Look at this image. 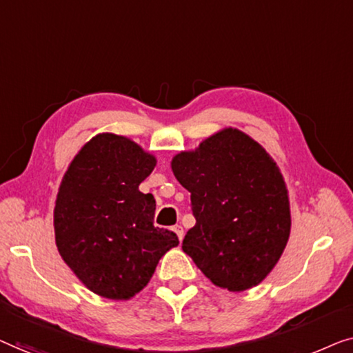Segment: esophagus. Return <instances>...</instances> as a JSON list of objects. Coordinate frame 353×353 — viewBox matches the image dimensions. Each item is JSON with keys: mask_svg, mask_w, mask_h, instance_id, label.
Instances as JSON below:
<instances>
[{"mask_svg": "<svg viewBox=\"0 0 353 353\" xmlns=\"http://www.w3.org/2000/svg\"><path fill=\"white\" fill-rule=\"evenodd\" d=\"M172 230H174V233L177 235L179 241H182V238H183V228H182L181 225H174V227H172Z\"/></svg>", "mask_w": 353, "mask_h": 353, "instance_id": "34e87169", "label": "esophagus"}]
</instances>
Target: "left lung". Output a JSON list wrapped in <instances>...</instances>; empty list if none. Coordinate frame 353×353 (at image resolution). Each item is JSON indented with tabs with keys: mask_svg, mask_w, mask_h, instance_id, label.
Masks as SVG:
<instances>
[{
	"mask_svg": "<svg viewBox=\"0 0 353 353\" xmlns=\"http://www.w3.org/2000/svg\"><path fill=\"white\" fill-rule=\"evenodd\" d=\"M172 172L190 192L195 227L182 250L216 286L259 285L283 254L291 230L288 190L276 163L238 129L208 137L172 158Z\"/></svg>",
	"mask_w": 353,
	"mask_h": 353,
	"instance_id": "1",
	"label": "left lung"
}]
</instances>
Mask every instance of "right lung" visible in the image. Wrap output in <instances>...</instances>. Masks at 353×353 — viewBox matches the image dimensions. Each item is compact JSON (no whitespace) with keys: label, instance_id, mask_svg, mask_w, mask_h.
I'll list each match as a JSON object with an SVG mask.
<instances>
[{"label":"right lung","instance_id":"add662e5","mask_svg":"<svg viewBox=\"0 0 353 353\" xmlns=\"http://www.w3.org/2000/svg\"><path fill=\"white\" fill-rule=\"evenodd\" d=\"M155 157L115 134L92 137L73 158L54 208L56 245L86 288L107 299L142 290L177 235L153 225L157 203L139 185Z\"/></svg>","mask_w":353,"mask_h":353}]
</instances>
